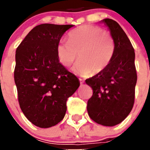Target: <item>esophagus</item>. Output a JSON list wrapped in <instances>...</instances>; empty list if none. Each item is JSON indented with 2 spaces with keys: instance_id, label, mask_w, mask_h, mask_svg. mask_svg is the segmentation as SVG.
I'll list each match as a JSON object with an SVG mask.
<instances>
[{
  "instance_id": "obj_1",
  "label": "esophagus",
  "mask_w": 150,
  "mask_h": 150,
  "mask_svg": "<svg viewBox=\"0 0 150 150\" xmlns=\"http://www.w3.org/2000/svg\"><path fill=\"white\" fill-rule=\"evenodd\" d=\"M80 83H81V84H83L84 83V81L83 80H82V79H81V78H80Z\"/></svg>"
}]
</instances>
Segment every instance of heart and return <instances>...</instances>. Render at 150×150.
<instances>
[{
  "label": "heart",
  "instance_id": "1",
  "mask_svg": "<svg viewBox=\"0 0 150 150\" xmlns=\"http://www.w3.org/2000/svg\"><path fill=\"white\" fill-rule=\"evenodd\" d=\"M115 52L114 40L105 30L98 26L86 25L69 34V40L62 39L57 46V55L63 66L72 65L74 72L82 77L104 71L112 59Z\"/></svg>",
  "mask_w": 150,
  "mask_h": 150
}]
</instances>
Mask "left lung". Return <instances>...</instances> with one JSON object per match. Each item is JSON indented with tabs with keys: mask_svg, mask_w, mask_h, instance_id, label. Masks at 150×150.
<instances>
[{
	"mask_svg": "<svg viewBox=\"0 0 150 150\" xmlns=\"http://www.w3.org/2000/svg\"><path fill=\"white\" fill-rule=\"evenodd\" d=\"M108 27L115 43V52L109 66L86 81L93 89L87 110L93 121L104 126L120 123L129 115L135 98L137 75L135 52L131 41L117 22L102 21Z\"/></svg>",
	"mask_w": 150,
	"mask_h": 150,
	"instance_id": "left-lung-1",
	"label": "left lung"
}]
</instances>
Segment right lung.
<instances>
[{
	"label": "right lung",
	"instance_id": "obj_1",
	"mask_svg": "<svg viewBox=\"0 0 150 150\" xmlns=\"http://www.w3.org/2000/svg\"><path fill=\"white\" fill-rule=\"evenodd\" d=\"M73 26L38 25L16 48L14 81L19 106L25 117L40 128L54 126L64 118L67 99L80 86L57 55L60 39Z\"/></svg>",
	"mask_w": 150,
	"mask_h": 150
}]
</instances>
